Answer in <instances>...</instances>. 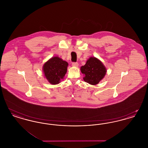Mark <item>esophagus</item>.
Wrapping results in <instances>:
<instances>
[{"instance_id": "obj_1", "label": "esophagus", "mask_w": 148, "mask_h": 148, "mask_svg": "<svg viewBox=\"0 0 148 148\" xmlns=\"http://www.w3.org/2000/svg\"><path fill=\"white\" fill-rule=\"evenodd\" d=\"M72 66H78V63L77 62H73L72 63Z\"/></svg>"}]
</instances>
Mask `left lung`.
Instances as JSON below:
<instances>
[{"label": "left lung", "instance_id": "left-lung-1", "mask_svg": "<svg viewBox=\"0 0 148 148\" xmlns=\"http://www.w3.org/2000/svg\"><path fill=\"white\" fill-rule=\"evenodd\" d=\"M81 71L85 75L84 80L92 85L98 84L106 74V68L103 63L95 57L89 59L84 66L81 67Z\"/></svg>", "mask_w": 148, "mask_h": 148}]
</instances>
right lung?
<instances>
[{
  "instance_id": "add662e5",
  "label": "right lung",
  "mask_w": 148,
  "mask_h": 148,
  "mask_svg": "<svg viewBox=\"0 0 148 148\" xmlns=\"http://www.w3.org/2000/svg\"><path fill=\"white\" fill-rule=\"evenodd\" d=\"M68 65L66 62L59 57H53L43 66L45 77L50 84H59L66 73Z\"/></svg>"
}]
</instances>
